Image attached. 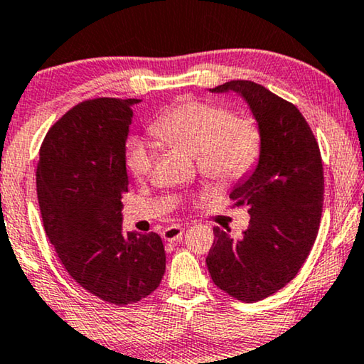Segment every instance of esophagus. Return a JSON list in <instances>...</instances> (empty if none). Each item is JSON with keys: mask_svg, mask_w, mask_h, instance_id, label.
<instances>
[{"mask_svg": "<svg viewBox=\"0 0 364 364\" xmlns=\"http://www.w3.org/2000/svg\"><path fill=\"white\" fill-rule=\"evenodd\" d=\"M184 229L181 226H171V228H166L165 231H163V239L168 240V242H175L183 235Z\"/></svg>", "mask_w": 364, "mask_h": 364, "instance_id": "1", "label": "esophagus"}]
</instances>
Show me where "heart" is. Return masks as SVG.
Returning <instances> with one entry per match:
<instances>
[{"label": "heart", "instance_id": "obj_1", "mask_svg": "<svg viewBox=\"0 0 364 364\" xmlns=\"http://www.w3.org/2000/svg\"><path fill=\"white\" fill-rule=\"evenodd\" d=\"M163 145L194 156L198 170L216 184L239 181L257 161L262 132L249 115H232L226 107L203 100L181 102L150 125ZM155 166V151L146 143L133 141L127 168L136 181L146 180Z\"/></svg>", "mask_w": 364, "mask_h": 364}]
</instances>
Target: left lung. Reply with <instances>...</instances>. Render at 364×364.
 I'll return each instance as SVG.
<instances>
[{
    "mask_svg": "<svg viewBox=\"0 0 364 364\" xmlns=\"http://www.w3.org/2000/svg\"><path fill=\"white\" fill-rule=\"evenodd\" d=\"M213 92H237L262 132L259 165L229 198L250 214L247 231L214 228L206 265L213 282L240 301H259L299 274L318 234L323 165L318 141L300 110L252 80H231Z\"/></svg>",
    "mask_w": 364,
    "mask_h": 364,
    "instance_id": "1",
    "label": "left lung"
}]
</instances>
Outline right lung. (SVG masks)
<instances>
[{"label": "right lung", "mask_w": 364, "mask_h": 364, "mask_svg": "<svg viewBox=\"0 0 364 364\" xmlns=\"http://www.w3.org/2000/svg\"><path fill=\"white\" fill-rule=\"evenodd\" d=\"M138 99L84 100L46 133L36 189L44 231L68 274L107 304L153 294L166 267L156 232H122L125 140Z\"/></svg>", "instance_id": "add662e5"}]
</instances>
